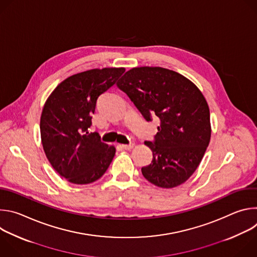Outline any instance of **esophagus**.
<instances>
[{"label": "esophagus", "instance_id": "obj_1", "mask_svg": "<svg viewBox=\"0 0 257 257\" xmlns=\"http://www.w3.org/2000/svg\"><path fill=\"white\" fill-rule=\"evenodd\" d=\"M133 146H134V144H133V143H130V144H122L121 148L124 149V150H131V149L133 148Z\"/></svg>", "mask_w": 257, "mask_h": 257}]
</instances>
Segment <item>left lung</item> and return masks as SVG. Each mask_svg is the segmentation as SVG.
<instances>
[{
    "instance_id": "obj_1",
    "label": "left lung",
    "mask_w": 257,
    "mask_h": 257,
    "mask_svg": "<svg viewBox=\"0 0 257 257\" xmlns=\"http://www.w3.org/2000/svg\"><path fill=\"white\" fill-rule=\"evenodd\" d=\"M146 121L160 120L153 152L143 177L161 188L186 182L199 166L209 144V107L202 92L185 76L162 67H136L117 82Z\"/></svg>"
}]
</instances>
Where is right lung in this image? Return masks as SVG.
Instances as JSON below:
<instances>
[{"label": "right lung", "instance_id": "1", "mask_svg": "<svg viewBox=\"0 0 257 257\" xmlns=\"http://www.w3.org/2000/svg\"><path fill=\"white\" fill-rule=\"evenodd\" d=\"M124 72L102 68L77 73L62 81L44 105L40 127L45 154L55 171L73 184L96 181L115 157V146L88 128L97 98Z\"/></svg>", "mask_w": 257, "mask_h": 257}]
</instances>
